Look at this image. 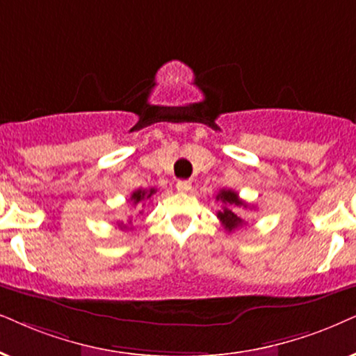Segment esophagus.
<instances>
[{
	"label": "esophagus",
	"instance_id": "esophagus-1",
	"mask_svg": "<svg viewBox=\"0 0 356 356\" xmlns=\"http://www.w3.org/2000/svg\"><path fill=\"white\" fill-rule=\"evenodd\" d=\"M175 188H177L179 192H188L192 188V182L191 181H177V184H175Z\"/></svg>",
	"mask_w": 356,
	"mask_h": 356
}]
</instances>
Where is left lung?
I'll use <instances>...</instances> for the list:
<instances>
[{
	"label": "left lung",
	"instance_id": "left-lung-1",
	"mask_svg": "<svg viewBox=\"0 0 356 356\" xmlns=\"http://www.w3.org/2000/svg\"><path fill=\"white\" fill-rule=\"evenodd\" d=\"M215 199L220 200L223 204L222 210L218 211L217 217L220 218V222L225 227V230L228 233L230 232H235L236 228H240L243 223H245V220H243L240 215H238L236 209L238 207H248L245 200H241L240 197H238V193L235 191H230V188H222L217 193V197Z\"/></svg>",
	"mask_w": 356,
	"mask_h": 356
}]
</instances>
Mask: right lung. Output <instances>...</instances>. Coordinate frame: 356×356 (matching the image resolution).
<instances>
[{
  "label": "right lung",
  "instance_id": "add662e5",
  "mask_svg": "<svg viewBox=\"0 0 356 356\" xmlns=\"http://www.w3.org/2000/svg\"><path fill=\"white\" fill-rule=\"evenodd\" d=\"M154 193H156V188H149V191H143V188H139V191H134V192L131 193V202H133V205H138V204L145 205V202L149 200L151 197L154 195ZM129 223H131V220H129ZM118 227L121 228V230H124V228H128L124 223H120Z\"/></svg>",
  "mask_w": 356,
  "mask_h": 356
}]
</instances>
